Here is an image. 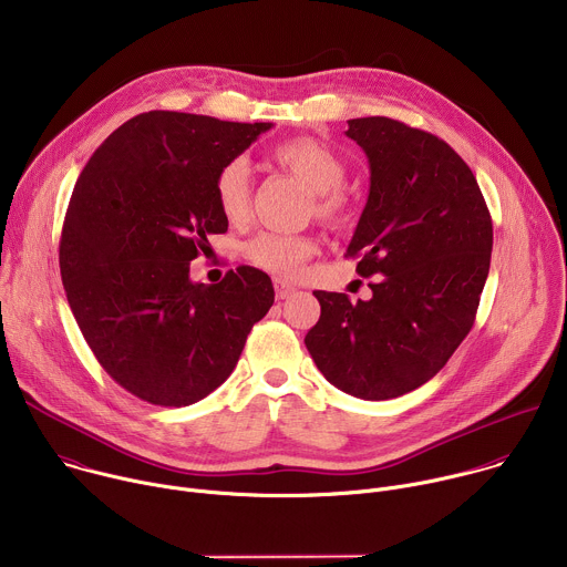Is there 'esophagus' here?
I'll list each match as a JSON object with an SVG mask.
<instances>
[{
  "label": "esophagus",
  "instance_id": "1",
  "mask_svg": "<svg viewBox=\"0 0 567 567\" xmlns=\"http://www.w3.org/2000/svg\"><path fill=\"white\" fill-rule=\"evenodd\" d=\"M274 287H276V298H278V300H285V298H289V296L296 291V289H293L289 282H285V280H276Z\"/></svg>",
  "mask_w": 567,
  "mask_h": 567
}]
</instances>
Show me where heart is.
Returning <instances> with one entry per match:
<instances>
[{"label": "heart", "instance_id": "1", "mask_svg": "<svg viewBox=\"0 0 567 567\" xmlns=\"http://www.w3.org/2000/svg\"><path fill=\"white\" fill-rule=\"evenodd\" d=\"M267 158L271 166L309 190V210L318 219L332 226H343L352 219V199L341 188L348 177V164L334 147L311 136H298L274 145ZM213 195L228 224L239 226L249 219L254 182L245 158H230L219 166L213 179ZM313 251L316 241L302 233L265 230L245 245V256L254 267L280 278H293Z\"/></svg>", "mask_w": 567, "mask_h": 567}]
</instances>
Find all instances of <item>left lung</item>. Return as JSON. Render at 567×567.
<instances>
[{"instance_id":"1","label":"left lung","mask_w":567,"mask_h":567,"mask_svg":"<svg viewBox=\"0 0 567 567\" xmlns=\"http://www.w3.org/2000/svg\"><path fill=\"white\" fill-rule=\"evenodd\" d=\"M370 164V195L346 258L374 278L370 300L313 291L305 346L332 385L368 401L433 379L473 328L494 226L462 156L431 132L385 116L348 121Z\"/></svg>"}]
</instances>
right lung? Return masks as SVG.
<instances>
[{"label":"right lung","mask_w":567,"mask_h":567,"mask_svg":"<svg viewBox=\"0 0 567 567\" xmlns=\"http://www.w3.org/2000/svg\"><path fill=\"white\" fill-rule=\"evenodd\" d=\"M271 123L154 110L114 130L80 173L60 237L69 307L103 370L154 406H190L233 372L274 305L271 278L241 265L190 280L226 233L213 179Z\"/></svg>","instance_id":"right-lung-1"}]
</instances>
